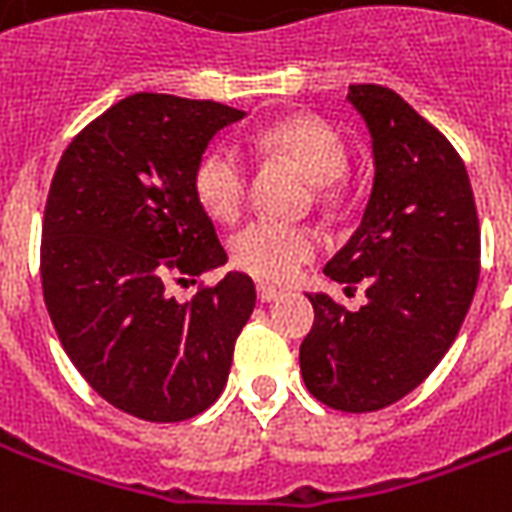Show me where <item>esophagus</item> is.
Returning <instances> with one entry per match:
<instances>
[{
	"mask_svg": "<svg viewBox=\"0 0 512 512\" xmlns=\"http://www.w3.org/2000/svg\"><path fill=\"white\" fill-rule=\"evenodd\" d=\"M282 293H285V290H282V288H274V285H266V282H260V285H257V299L263 301V304H268V301L279 299Z\"/></svg>",
	"mask_w": 512,
	"mask_h": 512,
	"instance_id": "34e87169",
	"label": "esophagus"
}]
</instances>
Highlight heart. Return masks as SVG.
I'll list each match as a JSON object with an SVG mask.
<instances>
[{
  "label": "heart",
  "instance_id": "heart-1",
  "mask_svg": "<svg viewBox=\"0 0 512 512\" xmlns=\"http://www.w3.org/2000/svg\"><path fill=\"white\" fill-rule=\"evenodd\" d=\"M257 150L268 156H285L321 183L329 197L332 180L348 167V150L340 134L318 117H285L252 134ZM249 186L244 153L230 142L211 145L194 167V194L205 211L219 222H233L241 213ZM321 238L310 224H290L279 219H255L233 235L230 255L238 268L268 282H285L318 252Z\"/></svg>",
  "mask_w": 512,
  "mask_h": 512
}]
</instances>
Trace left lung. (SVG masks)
I'll list each match as a JSON object with an SVG mask.
<instances>
[{"label":"left lung","instance_id":"left-lung-1","mask_svg":"<svg viewBox=\"0 0 512 512\" xmlns=\"http://www.w3.org/2000/svg\"><path fill=\"white\" fill-rule=\"evenodd\" d=\"M348 101L373 136L376 180L359 230L323 271L345 293L362 285L367 301L351 312L312 293L299 359L321 403L365 414L417 389L455 343L480 279V222L439 128L381 84H351Z\"/></svg>","mask_w":512,"mask_h":512}]
</instances>
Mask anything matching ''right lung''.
Segmentation results:
<instances>
[{"label": "right lung", "instance_id": "add662e5", "mask_svg": "<svg viewBox=\"0 0 512 512\" xmlns=\"http://www.w3.org/2000/svg\"><path fill=\"white\" fill-rule=\"evenodd\" d=\"M241 117L216 101L128 95L73 136L51 180L40 241L51 323L84 381L145 422L197 417L222 395L255 310L241 271L189 301L167 290L227 260L194 167Z\"/></svg>", "mask_w": 512, "mask_h": 512}]
</instances>
